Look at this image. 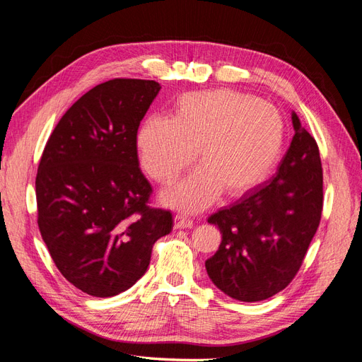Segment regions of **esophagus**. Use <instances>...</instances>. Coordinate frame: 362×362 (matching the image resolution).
<instances>
[{
	"instance_id": "1",
	"label": "esophagus",
	"mask_w": 362,
	"mask_h": 362,
	"mask_svg": "<svg viewBox=\"0 0 362 362\" xmlns=\"http://www.w3.org/2000/svg\"><path fill=\"white\" fill-rule=\"evenodd\" d=\"M193 226V221L185 214H177L175 216V228L177 229H187Z\"/></svg>"
}]
</instances>
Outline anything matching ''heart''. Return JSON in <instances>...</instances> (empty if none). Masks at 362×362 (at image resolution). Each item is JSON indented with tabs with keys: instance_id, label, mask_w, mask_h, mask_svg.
<instances>
[{
	"instance_id": "1",
	"label": "heart",
	"mask_w": 362,
	"mask_h": 362,
	"mask_svg": "<svg viewBox=\"0 0 362 362\" xmlns=\"http://www.w3.org/2000/svg\"><path fill=\"white\" fill-rule=\"evenodd\" d=\"M284 146V120L269 103L233 90L180 98L173 119L149 116L137 131L140 163L151 178L172 184L196 160L189 178L164 193L166 204L198 211L225 189L242 194L264 181Z\"/></svg>"
}]
</instances>
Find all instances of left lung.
<instances>
[{"instance_id":"1","label":"left lung","mask_w":362,"mask_h":362,"mask_svg":"<svg viewBox=\"0 0 362 362\" xmlns=\"http://www.w3.org/2000/svg\"><path fill=\"white\" fill-rule=\"evenodd\" d=\"M294 136L275 177L208 217L222 242L205 261L208 276L229 298L258 302L286 288L319 228L323 170L314 137L291 115Z\"/></svg>"}]
</instances>
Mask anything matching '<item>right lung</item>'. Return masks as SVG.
<instances>
[{"label":"right lung","instance_id":"obj_1","mask_svg":"<svg viewBox=\"0 0 362 362\" xmlns=\"http://www.w3.org/2000/svg\"><path fill=\"white\" fill-rule=\"evenodd\" d=\"M161 86L115 78L84 93L59 120L37 168V225L72 286L112 298L145 275L172 213L148 205L137 129Z\"/></svg>","mask_w":362,"mask_h":362}]
</instances>
